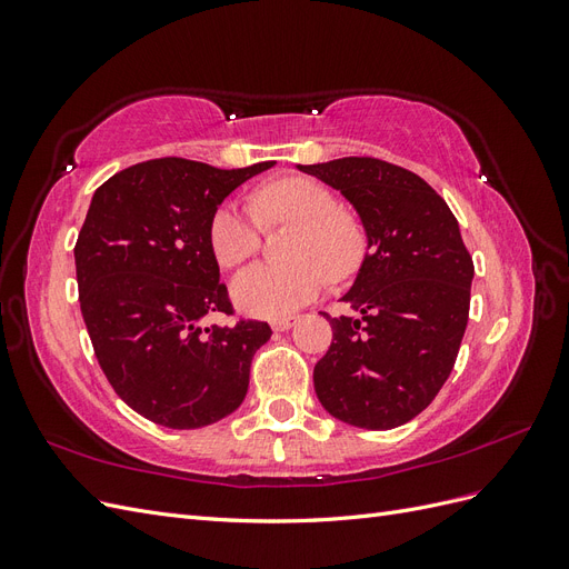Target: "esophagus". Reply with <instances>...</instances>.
Instances as JSON below:
<instances>
[{
  "mask_svg": "<svg viewBox=\"0 0 569 569\" xmlns=\"http://www.w3.org/2000/svg\"><path fill=\"white\" fill-rule=\"evenodd\" d=\"M297 322V316H284V318H274V320H270V327L274 332H287L291 325Z\"/></svg>",
  "mask_w": 569,
  "mask_h": 569,
  "instance_id": "34e87169",
  "label": "esophagus"
}]
</instances>
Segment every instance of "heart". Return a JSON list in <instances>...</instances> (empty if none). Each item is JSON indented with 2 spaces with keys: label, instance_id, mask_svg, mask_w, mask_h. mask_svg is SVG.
<instances>
[{
  "label": "heart",
  "instance_id": "obj_1",
  "mask_svg": "<svg viewBox=\"0 0 569 569\" xmlns=\"http://www.w3.org/2000/svg\"><path fill=\"white\" fill-rule=\"evenodd\" d=\"M263 220H297L287 263H256L232 282V299L249 316L284 318L316 299L335 280L353 274L368 251L360 218L337 203L330 187L311 178H282L251 197ZM256 212V213H257ZM254 213V214H256ZM237 201L220 203L209 222V242L220 266L237 268L261 244V220Z\"/></svg>",
  "mask_w": 569,
  "mask_h": 569
}]
</instances>
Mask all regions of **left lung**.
Here are the masks:
<instances>
[{"label": "left lung", "instance_id": "8db88e82", "mask_svg": "<svg viewBox=\"0 0 569 569\" xmlns=\"http://www.w3.org/2000/svg\"><path fill=\"white\" fill-rule=\"evenodd\" d=\"M349 199L368 251L330 318L316 363L322 408L363 429H393L422 412L449 380L468 327L472 256L458 220L420 176L370 157L297 166Z\"/></svg>", "mask_w": 569, "mask_h": 569}]
</instances>
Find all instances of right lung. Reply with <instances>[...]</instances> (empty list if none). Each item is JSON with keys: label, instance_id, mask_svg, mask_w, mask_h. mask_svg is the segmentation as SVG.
I'll return each instance as SVG.
<instances>
[{"label": "right lung", "instance_id": "1", "mask_svg": "<svg viewBox=\"0 0 569 569\" xmlns=\"http://www.w3.org/2000/svg\"><path fill=\"white\" fill-rule=\"evenodd\" d=\"M274 161L222 170L153 159L101 184L76 242L80 311L113 391L142 418L213 425L242 406L253 353L272 330L201 320L232 313L209 242L218 206Z\"/></svg>", "mask_w": 569, "mask_h": 569}]
</instances>
